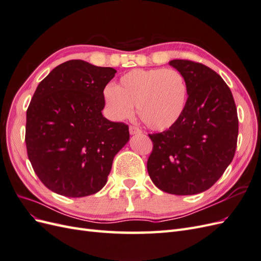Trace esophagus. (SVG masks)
Here are the masks:
<instances>
[{
	"label": "esophagus",
	"instance_id": "obj_1",
	"mask_svg": "<svg viewBox=\"0 0 261 261\" xmlns=\"http://www.w3.org/2000/svg\"><path fill=\"white\" fill-rule=\"evenodd\" d=\"M129 134H130V135H136V134H141V129L138 127V126L130 125L129 126Z\"/></svg>",
	"mask_w": 261,
	"mask_h": 261
}]
</instances>
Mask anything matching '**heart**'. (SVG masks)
<instances>
[{"mask_svg":"<svg viewBox=\"0 0 261 261\" xmlns=\"http://www.w3.org/2000/svg\"><path fill=\"white\" fill-rule=\"evenodd\" d=\"M106 106L115 120H124L137 106L140 120L154 130L169 129L184 112L187 85L173 68H134L103 90Z\"/></svg>","mask_w":261,"mask_h":261,"instance_id":"1","label":"heart"}]
</instances>
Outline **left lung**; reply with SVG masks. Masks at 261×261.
Returning a JSON list of instances; mask_svg holds the SVG:
<instances>
[{
	"label": "left lung",
	"instance_id": "left-lung-1",
	"mask_svg": "<svg viewBox=\"0 0 261 261\" xmlns=\"http://www.w3.org/2000/svg\"><path fill=\"white\" fill-rule=\"evenodd\" d=\"M169 64L184 76L188 98L174 126L149 135L153 149L147 170L161 191L195 195L209 189L232 162L238 111L230 88L215 70L188 60Z\"/></svg>",
	"mask_w": 261,
	"mask_h": 261
}]
</instances>
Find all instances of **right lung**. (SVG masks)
Instances as JSON below:
<instances>
[{
	"mask_svg": "<svg viewBox=\"0 0 261 261\" xmlns=\"http://www.w3.org/2000/svg\"><path fill=\"white\" fill-rule=\"evenodd\" d=\"M115 73L70 60L38 85L25 141L35 173L50 191L77 198L107 184L115 154L129 140L127 125L102 115L103 90Z\"/></svg>",
	"mask_w": 261,
	"mask_h": 261,
	"instance_id": "add662e5",
	"label": "right lung"
}]
</instances>
